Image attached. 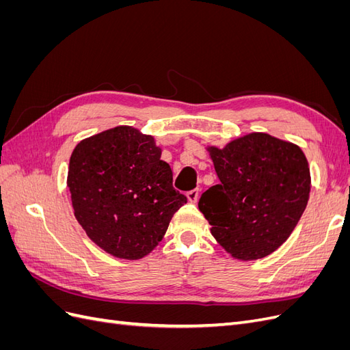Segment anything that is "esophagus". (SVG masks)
<instances>
[{
  "mask_svg": "<svg viewBox=\"0 0 350 350\" xmlns=\"http://www.w3.org/2000/svg\"><path fill=\"white\" fill-rule=\"evenodd\" d=\"M187 198H188V201H191V203H197L198 189H191V191H188L187 193Z\"/></svg>",
  "mask_w": 350,
  "mask_h": 350,
  "instance_id": "1",
  "label": "esophagus"
}]
</instances>
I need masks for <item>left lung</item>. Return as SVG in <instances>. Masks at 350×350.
<instances>
[{
    "instance_id": "obj_1",
    "label": "left lung",
    "mask_w": 350,
    "mask_h": 350,
    "mask_svg": "<svg viewBox=\"0 0 350 350\" xmlns=\"http://www.w3.org/2000/svg\"><path fill=\"white\" fill-rule=\"evenodd\" d=\"M220 184L201 194L198 208L211 235L242 261L258 260L289 238L310 198L308 161L293 143L251 133L224 149L208 146Z\"/></svg>"
}]
</instances>
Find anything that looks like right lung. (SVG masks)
I'll list each match as a JSON object with an SVG mask.
<instances>
[{"instance_id": "1", "label": "right lung", "mask_w": 350, "mask_h": 350, "mask_svg": "<svg viewBox=\"0 0 350 350\" xmlns=\"http://www.w3.org/2000/svg\"><path fill=\"white\" fill-rule=\"evenodd\" d=\"M161 154L152 135L129 125L84 139L71 153L67 185L74 216L116 258L139 260L152 252L187 203Z\"/></svg>"}]
</instances>
